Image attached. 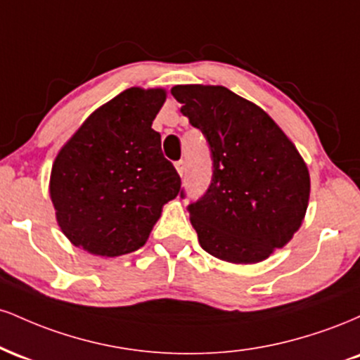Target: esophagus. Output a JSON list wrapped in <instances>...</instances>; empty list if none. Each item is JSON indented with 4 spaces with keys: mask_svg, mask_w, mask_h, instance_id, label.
I'll return each mask as SVG.
<instances>
[{
    "mask_svg": "<svg viewBox=\"0 0 360 360\" xmlns=\"http://www.w3.org/2000/svg\"><path fill=\"white\" fill-rule=\"evenodd\" d=\"M174 166L177 169V172H179V176L183 177L184 176V171H186V162H184V160H177Z\"/></svg>",
    "mask_w": 360,
    "mask_h": 360,
    "instance_id": "1",
    "label": "esophagus"
}]
</instances>
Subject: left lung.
Listing matches in <instances>:
<instances>
[{
	"label": "left lung",
	"instance_id": "left-lung-1",
	"mask_svg": "<svg viewBox=\"0 0 360 360\" xmlns=\"http://www.w3.org/2000/svg\"><path fill=\"white\" fill-rule=\"evenodd\" d=\"M171 93L212 155V183L188 205L200 245L235 264L267 259L291 240L307 213V164L274 120L233 91L188 84Z\"/></svg>",
	"mask_w": 360,
	"mask_h": 360
}]
</instances>
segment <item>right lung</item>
Masks as SVG:
<instances>
[{
  "mask_svg": "<svg viewBox=\"0 0 360 360\" xmlns=\"http://www.w3.org/2000/svg\"><path fill=\"white\" fill-rule=\"evenodd\" d=\"M164 89L130 88L103 105L62 147L52 167L57 221L76 247L103 257L140 249L181 177L152 128Z\"/></svg>",
  "mask_w": 360,
  "mask_h": 360,
  "instance_id": "obj_1",
  "label": "right lung"
}]
</instances>
